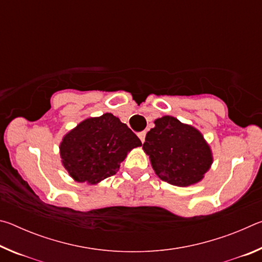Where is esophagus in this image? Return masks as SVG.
<instances>
[{"label": "esophagus", "instance_id": "34e87169", "mask_svg": "<svg viewBox=\"0 0 262 262\" xmlns=\"http://www.w3.org/2000/svg\"><path fill=\"white\" fill-rule=\"evenodd\" d=\"M145 134H147V133H145V132L139 133V137H140V140H141L142 143H144V141H145Z\"/></svg>", "mask_w": 262, "mask_h": 262}]
</instances>
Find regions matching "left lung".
<instances>
[{
	"mask_svg": "<svg viewBox=\"0 0 262 262\" xmlns=\"http://www.w3.org/2000/svg\"><path fill=\"white\" fill-rule=\"evenodd\" d=\"M143 150L155 173L179 187L198 184L212 164L211 149L201 133L171 115L155 120Z\"/></svg>",
	"mask_w": 262,
	"mask_h": 262,
	"instance_id": "1",
	"label": "left lung"
}]
</instances>
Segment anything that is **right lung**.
<instances>
[{"instance_id": "obj_1", "label": "right lung", "mask_w": 262, "mask_h": 262, "mask_svg": "<svg viewBox=\"0 0 262 262\" xmlns=\"http://www.w3.org/2000/svg\"><path fill=\"white\" fill-rule=\"evenodd\" d=\"M141 145L126 123L105 113L88 118L68 132L60 143V156L75 181L96 185L117 173L127 154Z\"/></svg>"}]
</instances>
